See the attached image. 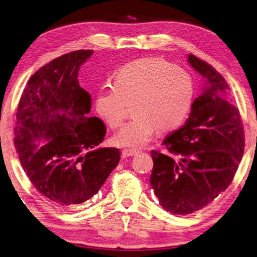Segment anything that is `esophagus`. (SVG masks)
<instances>
[{
	"label": "esophagus",
	"instance_id": "1",
	"mask_svg": "<svg viewBox=\"0 0 257 257\" xmlns=\"http://www.w3.org/2000/svg\"><path fill=\"white\" fill-rule=\"evenodd\" d=\"M138 153H139L138 151L127 150V148H125V150L122 151V157L123 158H126V157H131V156H135Z\"/></svg>",
	"mask_w": 257,
	"mask_h": 257
}]
</instances>
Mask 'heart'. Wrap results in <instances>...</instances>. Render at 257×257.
<instances>
[{
  "label": "heart",
  "instance_id": "b5f03b06",
  "mask_svg": "<svg viewBox=\"0 0 257 257\" xmlns=\"http://www.w3.org/2000/svg\"><path fill=\"white\" fill-rule=\"evenodd\" d=\"M115 85H103L95 94V110L111 127L121 126L127 103L135 116L114 135L119 147L139 150L150 143L156 130L172 131L182 123L193 101L189 73L161 58L131 62L115 75Z\"/></svg>",
  "mask_w": 257,
  "mask_h": 257
}]
</instances>
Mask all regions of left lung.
Returning <instances> with one entry per match:
<instances>
[{
  "label": "left lung",
  "mask_w": 257,
  "mask_h": 257,
  "mask_svg": "<svg viewBox=\"0 0 257 257\" xmlns=\"http://www.w3.org/2000/svg\"><path fill=\"white\" fill-rule=\"evenodd\" d=\"M189 64L206 80L186 123L166 136L168 154L152 151L151 186L159 204L174 214L206 207L234 178L244 153V131L237 107L227 102L225 79L195 55Z\"/></svg>",
  "instance_id": "left-lung-1"
}]
</instances>
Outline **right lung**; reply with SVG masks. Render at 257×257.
<instances>
[{
  "label": "right lung",
  "instance_id": "right-lung-1",
  "mask_svg": "<svg viewBox=\"0 0 257 257\" xmlns=\"http://www.w3.org/2000/svg\"><path fill=\"white\" fill-rule=\"evenodd\" d=\"M93 50L51 60L28 80L19 102L14 145L33 186L49 201L72 208L93 197L117 166V148L99 145L104 123L89 117L91 96L78 71ZM42 139L44 145L37 143Z\"/></svg>",
  "mask_w": 257,
  "mask_h": 257
}]
</instances>
